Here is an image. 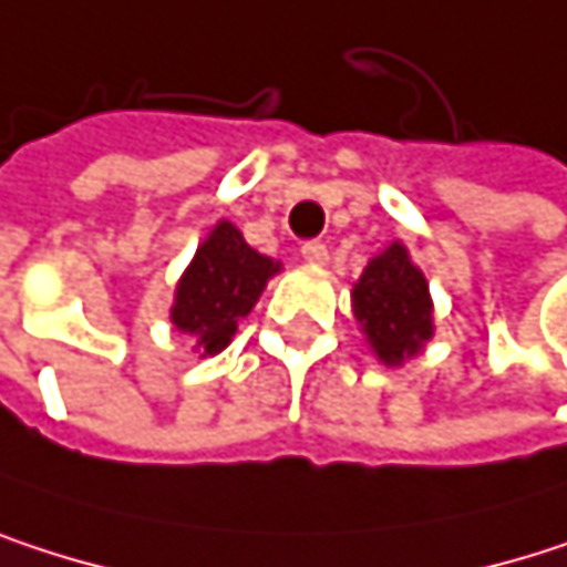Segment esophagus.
<instances>
[{"instance_id": "1", "label": "esophagus", "mask_w": 567, "mask_h": 567, "mask_svg": "<svg viewBox=\"0 0 567 567\" xmlns=\"http://www.w3.org/2000/svg\"><path fill=\"white\" fill-rule=\"evenodd\" d=\"M300 257H303L307 264H313V267H323L330 254H327V247H323L320 240H310V244L300 247Z\"/></svg>"}]
</instances>
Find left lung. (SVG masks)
<instances>
[{"mask_svg":"<svg viewBox=\"0 0 567 567\" xmlns=\"http://www.w3.org/2000/svg\"><path fill=\"white\" fill-rule=\"evenodd\" d=\"M350 303L373 357L383 367H403L420 357L435 333L429 280L403 240H393L370 257L350 290Z\"/></svg>","mask_w":567,"mask_h":567,"instance_id":"8db88e82","label":"left lung"}]
</instances>
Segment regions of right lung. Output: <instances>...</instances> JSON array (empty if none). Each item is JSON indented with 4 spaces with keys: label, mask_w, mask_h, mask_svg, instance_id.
<instances>
[{
    "label": "right lung",
    "mask_w": 567,
    "mask_h": 567,
    "mask_svg": "<svg viewBox=\"0 0 567 567\" xmlns=\"http://www.w3.org/2000/svg\"><path fill=\"white\" fill-rule=\"evenodd\" d=\"M274 274H280V260L257 254L230 220H217L174 287V330L190 337L200 357H217Z\"/></svg>",
    "instance_id": "add662e5"
}]
</instances>
